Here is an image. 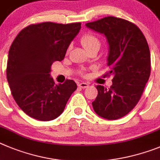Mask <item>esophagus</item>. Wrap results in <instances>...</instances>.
Returning <instances> with one entry per match:
<instances>
[{
    "mask_svg": "<svg viewBox=\"0 0 160 160\" xmlns=\"http://www.w3.org/2000/svg\"><path fill=\"white\" fill-rule=\"evenodd\" d=\"M78 87L80 88H86L88 87V83H85V82H82V83H79Z\"/></svg>",
    "mask_w": 160,
    "mask_h": 160,
    "instance_id": "esophagus-1",
    "label": "esophagus"
}]
</instances>
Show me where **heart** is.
I'll use <instances>...</instances> for the list:
<instances>
[{
  "label": "heart",
  "mask_w": 160,
  "mask_h": 160,
  "mask_svg": "<svg viewBox=\"0 0 160 160\" xmlns=\"http://www.w3.org/2000/svg\"><path fill=\"white\" fill-rule=\"evenodd\" d=\"M81 43L83 46L87 50H89L95 46H100V39L98 38L96 35L92 33H86L81 37ZM83 72V71L81 72Z\"/></svg>",
  "instance_id": "b5f03b06"
}]
</instances>
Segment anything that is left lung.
<instances>
[{
  "label": "left lung",
  "instance_id": "8db88e82",
  "mask_svg": "<svg viewBox=\"0 0 160 160\" xmlns=\"http://www.w3.org/2000/svg\"><path fill=\"white\" fill-rule=\"evenodd\" d=\"M108 40V65L113 76L110 88L97 85L92 107L98 116L117 119L135 108L151 73L150 50L144 35L136 24L115 17H103L85 24Z\"/></svg>",
  "mask_w": 160,
  "mask_h": 160
}]
</instances>
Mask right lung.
<instances>
[{"label": "right lung", "instance_id": "1", "mask_svg": "<svg viewBox=\"0 0 160 160\" xmlns=\"http://www.w3.org/2000/svg\"><path fill=\"white\" fill-rule=\"evenodd\" d=\"M81 23L30 24L20 32L8 51L6 76L13 99L30 117L49 121L64 110L77 88L72 80L55 84L51 66L64 58Z\"/></svg>", "mask_w": 160, "mask_h": 160}]
</instances>
